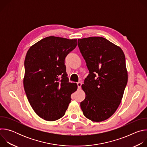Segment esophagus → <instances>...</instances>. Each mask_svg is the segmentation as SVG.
Returning <instances> with one entry per match:
<instances>
[{"mask_svg":"<svg viewBox=\"0 0 147 147\" xmlns=\"http://www.w3.org/2000/svg\"><path fill=\"white\" fill-rule=\"evenodd\" d=\"M77 86H78V89H80L81 88V82H77Z\"/></svg>","mask_w":147,"mask_h":147,"instance_id":"1","label":"esophagus"}]
</instances>
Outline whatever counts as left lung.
Listing matches in <instances>:
<instances>
[{
	"mask_svg": "<svg viewBox=\"0 0 147 147\" xmlns=\"http://www.w3.org/2000/svg\"><path fill=\"white\" fill-rule=\"evenodd\" d=\"M78 46L90 74L81 86L86 98L80 103L87 119L95 122L108 119L116 112L128 80L122 49L103 37L78 39Z\"/></svg>",
	"mask_w": 147,
	"mask_h": 147,
	"instance_id": "obj_1",
	"label": "left lung"
}]
</instances>
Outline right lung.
<instances>
[{
	"mask_svg": "<svg viewBox=\"0 0 147 147\" xmlns=\"http://www.w3.org/2000/svg\"><path fill=\"white\" fill-rule=\"evenodd\" d=\"M77 46V39L50 36L27 51L23 80L24 90L34 112L42 119L55 121L63 116L77 89L69 82L65 59Z\"/></svg>",
	"mask_w": 147,
	"mask_h": 147,
	"instance_id": "add662e5",
	"label": "right lung"
}]
</instances>
